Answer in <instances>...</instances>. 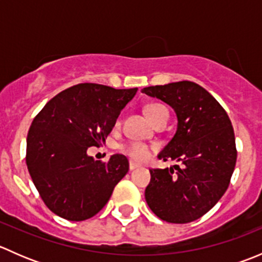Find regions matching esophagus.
Instances as JSON below:
<instances>
[{
	"label": "esophagus",
	"instance_id": "esophagus-1",
	"mask_svg": "<svg viewBox=\"0 0 262 262\" xmlns=\"http://www.w3.org/2000/svg\"><path fill=\"white\" fill-rule=\"evenodd\" d=\"M139 167V165H137V163H134V162H129V170L130 171H133V170H136V168H138Z\"/></svg>",
	"mask_w": 262,
	"mask_h": 262
}]
</instances>
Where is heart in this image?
Masks as SVG:
<instances>
[{
	"label": "heart",
	"instance_id": "b5f03b06",
	"mask_svg": "<svg viewBox=\"0 0 262 262\" xmlns=\"http://www.w3.org/2000/svg\"><path fill=\"white\" fill-rule=\"evenodd\" d=\"M144 114L147 115V118L152 121L153 124H158L162 120H167L168 119V110L165 105L157 104V102H153V104H148L144 107ZM116 124H119V121ZM120 150L124 155L128 156L129 158H132L133 161H138V162H143L149 158L150 153H152L153 147L148 146L146 143H139V142H132V143H126L124 146L120 147Z\"/></svg>",
	"mask_w": 262,
	"mask_h": 262
}]
</instances>
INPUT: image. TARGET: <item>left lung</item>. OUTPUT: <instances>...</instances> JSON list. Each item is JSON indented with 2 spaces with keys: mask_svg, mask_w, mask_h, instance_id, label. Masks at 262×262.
<instances>
[{
  "mask_svg": "<svg viewBox=\"0 0 262 262\" xmlns=\"http://www.w3.org/2000/svg\"><path fill=\"white\" fill-rule=\"evenodd\" d=\"M170 105L178 130L158 158L182 167L149 170L146 202L168 223H189L209 212L228 189L237 160L233 126L226 110L198 83L172 82L142 90Z\"/></svg>",
  "mask_w": 262,
  "mask_h": 262,
  "instance_id": "obj_1",
  "label": "left lung"
}]
</instances>
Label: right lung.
Segmentation results:
<instances>
[{"label": "right lung", "instance_id": "right-lung-1", "mask_svg": "<svg viewBox=\"0 0 262 262\" xmlns=\"http://www.w3.org/2000/svg\"><path fill=\"white\" fill-rule=\"evenodd\" d=\"M136 89L78 83L53 97L34 118L26 139V165L47 207L67 221L97 214L129 170L125 156L107 162L87 155L114 128Z\"/></svg>", "mask_w": 262, "mask_h": 262}]
</instances>
